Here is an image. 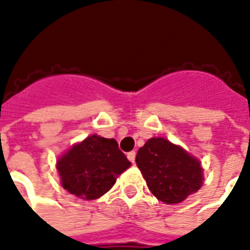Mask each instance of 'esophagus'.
I'll use <instances>...</instances> for the list:
<instances>
[{
	"instance_id": "1",
	"label": "esophagus",
	"mask_w": 250,
	"mask_h": 250,
	"mask_svg": "<svg viewBox=\"0 0 250 250\" xmlns=\"http://www.w3.org/2000/svg\"><path fill=\"white\" fill-rule=\"evenodd\" d=\"M127 159L134 165V162H136V151H130V153H127Z\"/></svg>"
}]
</instances>
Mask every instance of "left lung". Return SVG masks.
<instances>
[{"instance_id": "8db88e82", "label": "left lung", "mask_w": 250, "mask_h": 250, "mask_svg": "<svg viewBox=\"0 0 250 250\" xmlns=\"http://www.w3.org/2000/svg\"><path fill=\"white\" fill-rule=\"evenodd\" d=\"M136 162L151 194L163 203H181L203 185L198 159L162 137L147 140L138 150Z\"/></svg>"}]
</instances>
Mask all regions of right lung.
I'll return each mask as SVG.
<instances>
[{"label":"right lung","mask_w":250,"mask_h":250,"mask_svg":"<svg viewBox=\"0 0 250 250\" xmlns=\"http://www.w3.org/2000/svg\"><path fill=\"white\" fill-rule=\"evenodd\" d=\"M127 167L130 162L118 149L117 141L96 134L72 146L56 162L63 188L87 200L108 192Z\"/></svg>","instance_id":"obj_1"}]
</instances>
